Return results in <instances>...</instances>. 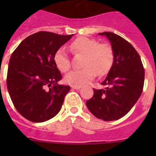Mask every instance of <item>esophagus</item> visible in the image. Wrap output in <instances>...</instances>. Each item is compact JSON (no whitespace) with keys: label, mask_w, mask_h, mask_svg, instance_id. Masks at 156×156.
<instances>
[{"label":"esophagus","mask_w":156,"mask_h":156,"mask_svg":"<svg viewBox=\"0 0 156 156\" xmlns=\"http://www.w3.org/2000/svg\"><path fill=\"white\" fill-rule=\"evenodd\" d=\"M81 87H78V86H71V88H72V89H74V90H79V89H81Z\"/></svg>","instance_id":"esophagus-1"}]
</instances>
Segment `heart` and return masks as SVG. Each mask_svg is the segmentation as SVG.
<instances>
[{
	"label": "heart",
	"instance_id": "heart-1",
	"mask_svg": "<svg viewBox=\"0 0 156 156\" xmlns=\"http://www.w3.org/2000/svg\"><path fill=\"white\" fill-rule=\"evenodd\" d=\"M73 53L84 56L82 69L72 70L65 77V81L72 86L85 85L95 78L96 74H106L112 66L114 52L110 44L100 42L94 39L79 37L70 44ZM56 67L61 72H67L70 68V61L64 47L56 50L53 56Z\"/></svg>",
	"mask_w": 156,
	"mask_h": 156
}]
</instances>
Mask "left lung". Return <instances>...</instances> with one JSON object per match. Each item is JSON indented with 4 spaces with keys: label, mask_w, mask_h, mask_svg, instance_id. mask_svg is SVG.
Listing matches in <instances>:
<instances>
[{
    "label": "left lung",
    "mask_w": 156,
    "mask_h": 156,
    "mask_svg": "<svg viewBox=\"0 0 156 156\" xmlns=\"http://www.w3.org/2000/svg\"><path fill=\"white\" fill-rule=\"evenodd\" d=\"M106 36L114 52V61L104 79V89H93L94 95L86 102L91 113L103 121L123 117L136 104L143 92L145 70L135 48L120 35L99 33Z\"/></svg>",
    "instance_id": "1"
}]
</instances>
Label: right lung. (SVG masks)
<instances>
[{
	"instance_id": "add662e5",
	"label": "right lung",
	"mask_w": 156,
	"mask_h": 156,
	"mask_svg": "<svg viewBox=\"0 0 156 156\" xmlns=\"http://www.w3.org/2000/svg\"><path fill=\"white\" fill-rule=\"evenodd\" d=\"M73 35L40 31L23 40L12 53L7 73V88L19 113L32 122H44L58 113L69 86L54 62L56 51Z\"/></svg>"
}]
</instances>
